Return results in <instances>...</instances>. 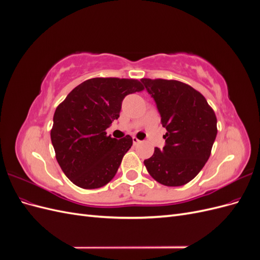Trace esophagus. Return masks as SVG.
Segmentation results:
<instances>
[{
    "label": "esophagus",
    "instance_id": "obj_1",
    "mask_svg": "<svg viewBox=\"0 0 260 260\" xmlns=\"http://www.w3.org/2000/svg\"><path fill=\"white\" fill-rule=\"evenodd\" d=\"M132 141H133V145H138V144L141 143V141L138 138H136V137L132 138Z\"/></svg>",
    "mask_w": 260,
    "mask_h": 260
}]
</instances>
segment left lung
<instances>
[{
	"label": "left lung",
	"mask_w": 260,
	"mask_h": 260,
	"mask_svg": "<svg viewBox=\"0 0 260 260\" xmlns=\"http://www.w3.org/2000/svg\"><path fill=\"white\" fill-rule=\"evenodd\" d=\"M154 98L167 132L166 145L144 160L157 182L180 186L198 176L208 160L217 136V117L206 99L177 80L141 79Z\"/></svg>",
	"instance_id": "left-lung-1"
}]
</instances>
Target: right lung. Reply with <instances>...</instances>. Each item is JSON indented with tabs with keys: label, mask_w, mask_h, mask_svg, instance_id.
<instances>
[{
	"label": "right lung",
	"mask_w": 260,
	"mask_h": 260,
	"mask_svg": "<svg viewBox=\"0 0 260 260\" xmlns=\"http://www.w3.org/2000/svg\"><path fill=\"white\" fill-rule=\"evenodd\" d=\"M143 90L137 79L92 78L56 107L51 141L58 165L74 184L91 190L115 177L132 138L117 140L106 129L119 117L124 96Z\"/></svg>",
	"instance_id": "1"
}]
</instances>
